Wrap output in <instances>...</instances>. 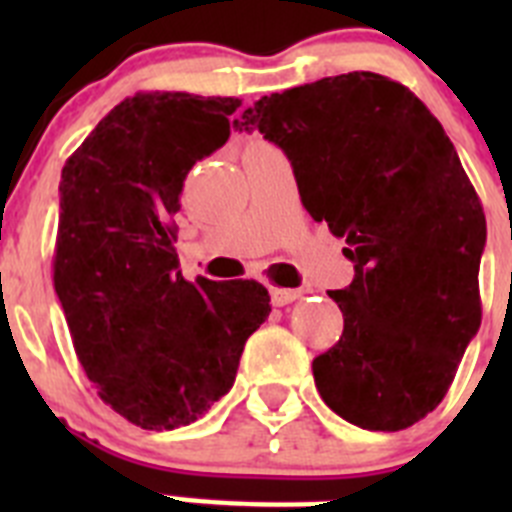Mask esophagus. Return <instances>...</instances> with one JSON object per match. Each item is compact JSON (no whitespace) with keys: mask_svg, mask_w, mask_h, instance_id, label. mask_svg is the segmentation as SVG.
I'll list each match as a JSON object with an SVG mask.
<instances>
[{"mask_svg":"<svg viewBox=\"0 0 512 512\" xmlns=\"http://www.w3.org/2000/svg\"><path fill=\"white\" fill-rule=\"evenodd\" d=\"M302 297V289H271V302H274V305L277 307H284V305H289V302H295V300H300Z\"/></svg>","mask_w":512,"mask_h":512,"instance_id":"obj_1","label":"esophagus"}]
</instances>
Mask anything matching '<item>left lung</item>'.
<instances>
[{
	"label": "left lung",
	"mask_w": 512,
	"mask_h": 512,
	"mask_svg": "<svg viewBox=\"0 0 512 512\" xmlns=\"http://www.w3.org/2000/svg\"><path fill=\"white\" fill-rule=\"evenodd\" d=\"M287 153L312 220L346 238L354 282L330 289L343 333L312 361L320 397L366 431L438 408L482 323V202L431 110L372 71L253 102L233 122Z\"/></svg>",
	"instance_id": "8db88e82"
}]
</instances>
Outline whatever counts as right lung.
Returning a JSON list of instances; mask_svg holds the SVG:
<instances>
[{"label": "right lung", "instance_id": "1", "mask_svg": "<svg viewBox=\"0 0 512 512\" xmlns=\"http://www.w3.org/2000/svg\"><path fill=\"white\" fill-rule=\"evenodd\" d=\"M235 97L138 92L99 120L61 171L53 287L89 382L146 431L207 413L269 318L253 279L187 282L176 259L189 169L225 146Z\"/></svg>", "mask_w": 512, "mask_h": 512}]
</instances>
